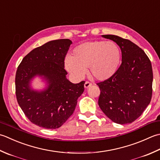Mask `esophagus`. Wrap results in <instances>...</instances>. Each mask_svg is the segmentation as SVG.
I'll return each mask as SVG.
<instances>
[{
  "instance_id": "34e87169",
  "label": "esophagus",
  "mask_w": 160,
  "mask_h": 160,
  "mask_svg": "<svg viewBox=\"0 0 160 160\" xmlns=\"http://www.w3.org/2000/svg\"><path fill=\"white\" fill-rule=\"evenodd\" d=\"M84 88L87 89V88H89V87L92 86V83H90L89 82H87H87H85V83H84Z\"/></svg>"
}]
</instances>
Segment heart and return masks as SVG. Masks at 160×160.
I'll list each match as a JSON object with an SVG mask.
<instances>
[{"label":"heart","mask_w":160,"mask_h":160,"mask_svg":"<svg viewBox=\"0 0 160 160\" xmlns=\"http://www.w3.org/2000/svg\"><path fill=\"white\" fill-rule=\"evenodd\" d=\"M121 59V49L116 43L92 41L76 47L71 57L66 59L65 68L78 79L82 78L89 68L93 79L104 81L115 74Z\"/></svg>","instance_id":"obj_1"}]
</instances>
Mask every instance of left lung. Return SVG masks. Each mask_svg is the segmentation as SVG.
Instances as JSON below:
<instances>
[{
	"label": "left lung",
	"mask_w": 160,
	"mask_h": 160,
	"mask_svg": "<svg viewBox=\"0 0 160 160\" xmlns=\"http://www.w3.org/2000/svg\"><path fill=\"white\" fill-rule=\"evenodd\" d=\"M120 47L122 62L113 76L98 84V105L107 117L118 124L139 118L152 98L153 74L145 52L131 41L113 34L102 35Z\"/></svg>",
	"instance_id": "8db88e82"
}]
</instances>
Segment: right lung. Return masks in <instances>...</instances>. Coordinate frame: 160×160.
<instances>
[{"mask_svg": "<svg viewBox=\"0 0 160 160\" xmlns=\"http://www.w3.org/2000/svg\"><path fill=\"white\" fill-rule=\"evenodd\" d=\"M71 43L68 39L52 40L33 49L25 56L16 73L18 105L32 123L46 129L61 127L73 114L84 92V81L73 84L67 78L64 58ZM35 77L47 82L45 89L32 88L31 83Z\"/></svg>", "mask_w": 160, "mask_h": 160, "instance_id": "1", "label": "right lung"}]
</instances>
